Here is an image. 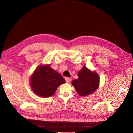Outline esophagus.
I'll return each mask as SVG.
<instances>
[{
    "label": "esophagus",
    "instance_id": "esophagus-1",
    "mask_svg": "<svg viewBox=\"0 0 133 133\" xmlns=\"http://www.w3.org/2000/svg\"><path fill=\"white\" fill-rule=\"evenodd\" d=\"M65 80H66V82L67 83H70L71 81V79L69 77H66L65 78Z\"/></svg>",
    "mask_w": 133,
    "mask_h": 133
}]
</instances>
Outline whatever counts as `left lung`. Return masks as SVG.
Wrapping results in <instances>:
<instances>
[{"mask_svg":"<svg viewBox=\"0 0 133 133\" xmlns=\"http://www.w3.org/2000/svg\"><path fill=\"white\" fill-rule=\"evenodd\" d=\"M78 76V78L73 80L72 84L79 95L83 97L89 95L98 88L99 77L96 72H92L83 66L79 71Z\"/></svg>","mask_w":133,"mask_h":133,"instance_id":"obj_1","label":"left lung"}]
</instances>
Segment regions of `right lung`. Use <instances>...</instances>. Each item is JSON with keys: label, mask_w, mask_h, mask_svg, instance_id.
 <instances>
[{"label": "right lung", "mask_w": 133, "mask_h": 133, "mask_svg": "<svg viewBox=\"0 0 133 133\" xmlns=\"http://www.w3.org/2000/svg\"><path fill=\"white\" fill-rule=\"evenodd\" d=\"M65 82L63 77L53 70L50 64L38 66L30 79V85L34 92L43 98L51 97L58 87Z\"/></svg>", "instance_id": "obj_1"}]
</instances>
